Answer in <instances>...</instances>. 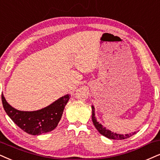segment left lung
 I'll use <instances>...</instances> for the list:
<instances>
[{"label":"left lung","instance_id":"obj_1","mask_svg":"<svg viewBox=\"0 0 160 160\" xmlns=\"http://www.w3.org/2000/svg\"><path fill=\"white\" fill-rule=\"evenodd\" d=\"M94 107L92 106V121L93 122V125L95 126L97 131L101 133L102 135L104 136L105 137L108 138V139H118V140H122V139H128V138L131 137V136L134 135L136 132H133L132 133H129V134H118V133H113V132H111L109 130H108L107 128H104L102 126L101 124H99L98 122L96 121L95 118V113H94Z\"/></svg>","mask_w":160,"mask_h":160}]
</instances>
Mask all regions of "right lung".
<instances>
[{
	"label": "right lung",
	"instance_id": "obj_1",
	"mask_svg": "<svg viewBox=\"0 0 160 160\" xmlns=\"http://www.w3.org/2000/svg\"><path fill=\"white\" fill-rule=\"evenodd\" d=\"M2 104L6 113L18 127L31 135H40L57 127L70 95L62 96L50 105L36 111H21L7 103L3 94Z\"/></svg>",
	"mask_w": 160,
	"mask_h": 160
}]
</instances>
